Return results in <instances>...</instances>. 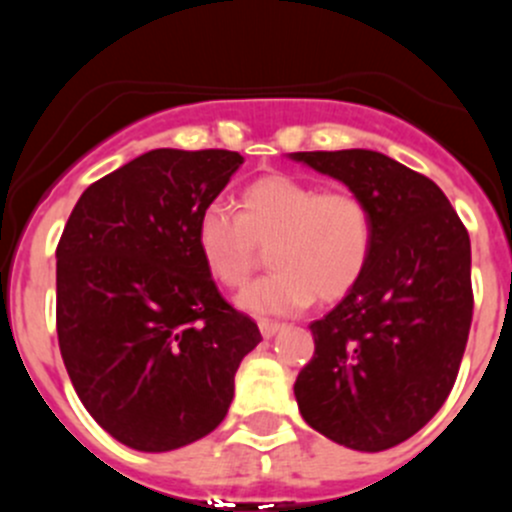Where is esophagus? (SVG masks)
Instances as JSON below:
<instances>
[{
    "label": "esophagus",
    "mask_w": 512,
    "mask_h": 512,
    "mask_svg": "<svg viewBox=\"0 0 512 512\" xmlns=\"http://www.w3.org/2000/svg\"><path fill=\"white\" fill-rule=\"evenodd\" d=\"M260 332L265 339H272L277 332H280V324L270 322V319H260Z\"/></svg>",
    "instance_id": "1"
}]
</instances>
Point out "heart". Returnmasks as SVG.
Masks as SVG:
<instances>
[{
	"label": "heart",
	"mask_w": 512,
	"mask_h": 512,
	"mask_svg": "<svg viewBox=\"0 0 512 512\" xmlns=\"http://www.w3.org/2000/svg\"><path fill=\"white\" fill-rule=\"evenodd\" d=\"M240 213L210 203L195 220V250L218 285H247L270 250L275 272L237 297L257 317H285L319 297L337 302L359 285L374 250V218L359 195L319 190L287 173L262 175L240 195Z\"/></svg>",
	"instance_id": "1"
}]
</instances>
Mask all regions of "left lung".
I'll return each instance as SVG.
<instances>
[{"label":"left lung","mask_w":512,"mask_h":512,"mask_svg":"<svg viewBox=\"0 0 512 512\" xmlns=\"http://www.w3.org/2000/svg\"><path fill=\"white\" fill-rule=\"evenodd\" d=\"M359 195L374 218L364 277L309 324L299 414L339 446L386 451L421 431L453 389L473 317L471 240L443 190L364 148L289 153Z\"/></svg>","instance_id":"8db88e82"}]
</instances>
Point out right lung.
<instances>
[{
	"label": "right lung",
	"instance_id": "add662e5",
	"mask_svg": "<svg viewBox=\"0 0 512 512\" xmlns=\"http://www.w3.org/2000/svg\"><path fill=\"white\" fill-rule=\"evenodd\" d=\"M242 156L156 148L84 190L56 247V332L69 379L103 431L146 453L220 426L235 371L262 342L220 297L195 220Z\"/></svg>",
	"mask_w": 512,
	"mask_h": 512
}]
</instances>
